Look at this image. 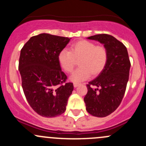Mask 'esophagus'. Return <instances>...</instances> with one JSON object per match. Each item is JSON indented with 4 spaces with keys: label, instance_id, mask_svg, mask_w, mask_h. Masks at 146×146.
Instances as JSON below:
<instances>
[{
    "label": "esophagus",
    "instance_id": "1",
    "mask_svg": "<svg viewBox=\"0 0 146 146\" xmlns=\"http://www.w3.org/2000/svg\"><path fill=\"white\" fill-rule=\"evenodd\" d=\"M78 85H80V84L77 83V82H74V83H73V86H74V88H77Z\"/></svg>",
    "mask_w": 146,
    "mask_h": 146
}]
</instances>
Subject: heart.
<instances>
[{"label":"heart","mask_w":146,"mask_h":146,"mask_svg":"<svg viewBox=\"0 0 146 146\" xmlns=\"http://www.w3.org/2000/svg\"><path fill=\"white\" fill-rule=\"evenodd\" d=\"M78 60L80 67L70 77V80L75 82L83 81L90 75L92 77L98 76L107 65L108 51L104 46L80 40L71 45L70 51L64 49L58 56V63L66 73L73 71Z\"/></svg>","instance_id":"b5f03b06"}]
</instances>
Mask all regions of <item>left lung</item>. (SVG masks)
I'll use <instances>...</instances> for the list:
<instances>
[{
  "instance_id": "8db88e82",
  "label": "left lung",
  "mask_w": 146,
  "mask_h": 146,
  "mask_svg": "<svg viewBox=\"0 0 146 146\" xmlns=\"http://www.w3.org/2000/svg\"><path fill=\"white\" fill-rule=\"evenodd\" d=\"M104 44L108 51V60L99 76L87 85L84 98L86 110L94 117H104L114 112L126 91L131 63L126 47L115 37L101 34L88 37Z\"/></svg>"
}]
</instances>
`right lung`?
I'll return each mask as SVG.
<instances>
[{
    "mask_svg": "<svg viewBox=\"0 0 146 146\" xmlns=\"http://www.w3.org/2000/svg\"><path fill=\"white\" fill-rule=\"evenodd\" d=\"M70 39L42 33L32 36L20 51L19 71L25 95L34 111L42 117L64 113L73 90L58 61V54Z\"/></svg>",
    "mask_w": 146,
    "mask_h": 146,
    "instance_id": "right-lung-1",
    "label": "right lung"
}]
</instances>
